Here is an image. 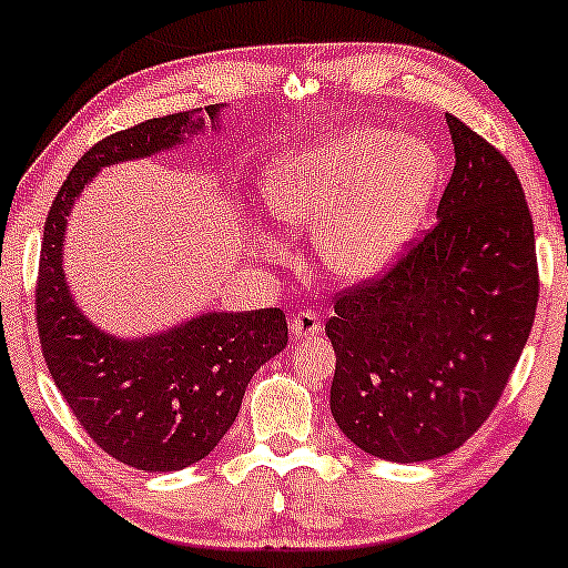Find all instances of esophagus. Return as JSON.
<instances>
[{
	"mask_svg": "<svg viewBox=\"0 0 568 568\" xmlns=\"http://www.w3.org/2000/svg\"><path fill=\"white\" fill-rule=\"evenodd\" d=\"M321 328H324V324H321V318L316 316V313H311V311H300L290 321L292 339L316 337V334H321Z\"/></svg>",
	"mask_w": 568,
	"mask_h": 568,
	"instance_id": "esophagus-1",
	"label": "esophagus"
}]
</instances>
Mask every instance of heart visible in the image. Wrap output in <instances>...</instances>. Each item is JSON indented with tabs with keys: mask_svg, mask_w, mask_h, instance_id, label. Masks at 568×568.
Returning <instances> with one entry per match:
<instances>
[{
	"mask_svg": "<svg viewBox=\"0 0 568 568\" xmlns=\"http://www.w3.org/2000/svg\"><path fill=\"white\" fill-rule=\"evenodd\" d=\"M439 184L443 160L429 142L392 129H347L286 152L263 192L282 226L313 231L326 271L368 282L410 247Z\"/></svg>",
	"mask_w": 568,
	"mask_h": 568,
	"instance_id": "1",
	"label": "heart"
}]
</instances>
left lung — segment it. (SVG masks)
<instances>
[{"instance_id": "1", "label": "left lung", "mask_w": 568, "mask_h": 568, "mask_svg": "<svg viewBox=\"0 0 568 568\" xmlns=\"http://www.w3.org/2000/svg\"><path fill=\"white\" fill-rule=\"evenodd\" d=\"M455 165L437 226L379 282L334 300L332 416L363 453L418 464L487 422L537 311L535 226L506 158L445 115Z\"/></svg>"}]
</instances>
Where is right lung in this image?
<instances>
[{
  "instance_id": "right-lung-1",
  "label": "right lung",
  "mask_w": 568,
  "mask_h": 568,
  "mask_svg": "<svg viewBox=\"0 0 568 568\" xmlns=\"http://www.w3.org/2000/svg\"><path fill=\"white\" fill-rule=\"evenodd\" d=\"M221 113L210 104L102 139L68 173L44 223L37 324L47 368L89 437L139 471H179L213 453L255 371L286 347V318L278 307L207 311L146 337L104 332L62 271L68 219L102 168L176 150L207 125L219 131Z\"/></svg>"
}]
</instances>
